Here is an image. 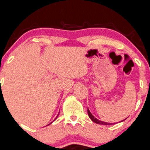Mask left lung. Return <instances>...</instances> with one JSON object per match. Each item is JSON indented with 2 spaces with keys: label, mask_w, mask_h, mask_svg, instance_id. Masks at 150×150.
I'll list each match as a JSON object with an SVG mask.
<instances>
[{
  "label": "left lung",
  "mask_w": 150,
  "mask_h": 150,
  "mask_svg": "<svg viewBox=\"0 0 150 150\" xmlns=\"http://www.w3.org/2000/svg\"><path fill=\"white\" fill-rule=\"evenodd\" d=\"M88 116H89L90 119L93 121V122L96 123V124H102V125H111V124H111V123H106V122H104V121H101L98 120V119H97L96 118H95L93 116L92 113L90 112V111L88 108ZM125 119H124V120H125Z\"/></svg>",
  "instance_id": "obj_1"
}]
</instances>
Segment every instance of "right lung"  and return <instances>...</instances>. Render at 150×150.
I'll return each mask as SVG.
<instances>
[{
    "instance_id": "obj_1",
    "label": "right lung",
    "mask_w": 150,
    "mask_h": 150,
    "mask_svg": "<svg viewBox=\"0 0 150 150\" xmlns=\"http://www.w3.org/2000/svg\"><path fill=\"white\" fill-rule=\"evenodd\" d=\"M58 115H59V114H58ZM58 115H57V116H58ZM56 119H57V118H56Z\"/></svg>"
}]
</instances>
